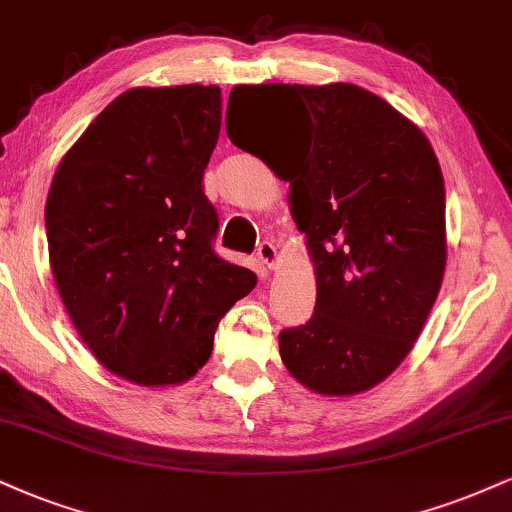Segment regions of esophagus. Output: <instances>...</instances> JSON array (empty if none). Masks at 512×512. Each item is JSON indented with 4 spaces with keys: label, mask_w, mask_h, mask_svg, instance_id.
<instances>
[{
    "label": "esophagus",
    "mask_w": 512,
    "mask_h": 512,
    "mask_svg": "<svg viewBox=\"0 0 512 512\" xmlns=\"http://www.w3.org/2000/svg\"><path fill=\"white\" fill-rule=\"evenodd\" d=\"M257 257H260L262 264H267L269 269L276 267V262H279V252H276V245L272 240H262L260 248H257Z\"/></svg>",
    "instance_id": "1"
}]
</instances>
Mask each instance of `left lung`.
<instances>
[{"label":"left lung","instance_id":"8db88e82","mask_svg":"<svg viewBox=\"0 0 512 512\" xmlns=\"http://www.w3.org/2000/svg\"><path fill=\"white\" fill-rule=\"evenodd\" d=\"M236 95L281 97L305 112L293 150L267 159L291 183V214L317 274L315 315L279 334L283 365L324 396L372 389L410 353L439 295L446 269L439 159L415 123L357 85L274 83L233 88ZM226 133L250 152L229 114Z\"/></svg>","mask_w":512,"mask_h":512}]
</instances>
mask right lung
I'll return each instance as SVG.
<instances>
[{
	"mask_svg": "<svg viewBox=\"0 0 512 512\" xmlns=\"http://www.w3.org/2000/svg\"><path fill=\"white\" fill-rule=\"evenodd\" d=\"M217 85L133 88L61 159L47 195L49 264L73 326L109 372L183 384L255 288L214 252L202 176L219 140Z\"/></svg>",
	"mask_w": 512,
	"mask_h": 512,
	"instance_id": "add662e5",
	"label": "right lung"
}]
</instances>
